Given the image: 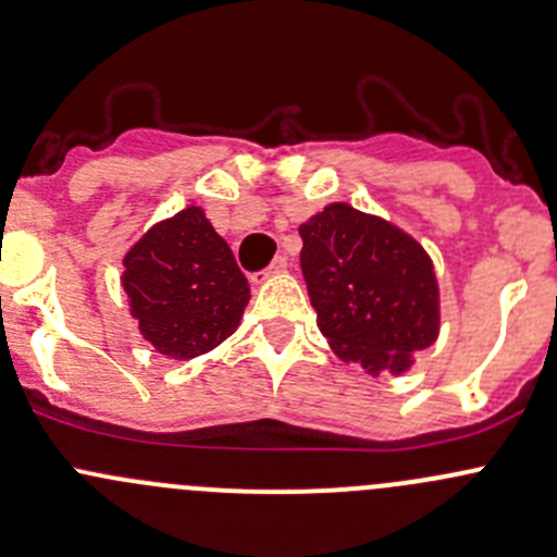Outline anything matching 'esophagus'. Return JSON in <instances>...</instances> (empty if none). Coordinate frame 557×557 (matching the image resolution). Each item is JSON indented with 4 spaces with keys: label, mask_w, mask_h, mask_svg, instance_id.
<instances>
[{
    "label": "esophagus",
    "mask_w": 557,
    "mask_h": 557,
    "mask_svg": "<svg viewBox=\"0 0 557 557\" xmlns=\"http://www.w3.org/2000/svg\"><path fill=\"white\" fill-rule=\"evenodd\" d=\"M285 269H288V258L277 256V258H274V261L267 267V274H283Z\"/></svg>",
    "instance_id": "esophagus-1"
}]
</instances>
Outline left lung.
I'll return each mask as SVG.
<instances>
[{"label": "left lung", "mask_w": 557, "mask_h": 557, "mask_svg": "<svg viewBox=\"0 0 557 557\" xmlns=\"http://www.w3.org/2000/svg\"><path fill=\"white\" fill-rule=\"evenodd\" d=\"M320 334L342 361L401 374L440 334V285L423 245L377 215L329 205L299 226Z\"/></svg>", "instance_id": "obj_1"}]
</instances>
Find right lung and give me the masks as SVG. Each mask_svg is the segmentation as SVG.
<instances>
[{"label":"right lung","mask_w":557,"mask_h":557,"mask_svg":"<svg viewBox=\"0 0 557 557\" xmlns=\"http://www.w3.org/2000/svg\"><path fill=\"white\" fill-rule=\"evenodd\" d=\"M121 283L143 339L174 361L232 336L250 299L232 247L201 207L156 223L123 258Z\"/></svg>","instance_id":"add662e5"}]
</instances>
